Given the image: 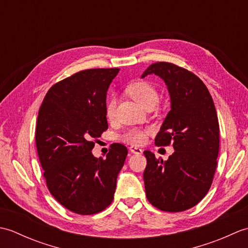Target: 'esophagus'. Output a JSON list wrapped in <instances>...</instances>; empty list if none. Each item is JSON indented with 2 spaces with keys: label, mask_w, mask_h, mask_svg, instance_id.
Returning a JSON list of instances; mask_svg holds the SVG:
<instances>
[{
  "label": "esophagus",
  "mask_w": 248,
  "mask_h": 248,
  "mask_svg": "<svg viewBox=\"0 0 248 248\" xmlns=\"http://www.w3.org/2000/svg\"><path fill=\"white\" fill-rule=\"evenodd\" d=\"M130 151L132 152V154H134V155H141V154H143V150H141L140 148H139V147H135V146H131L130 147Z\"/></svg>",
  "instance_id": "34e87169"
}]
</instances>
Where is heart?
Wrapping results in <instances>:
<instances>
[{
  "label": "heart",
  "mask_w": 248,
  "mask_h": 248,
  "mask_svg": "<svg viewBox=\"0 0 248 248\" xmlns=\"http://www.w3.org/2000/svg\"><path fill=\"white\" fill-rule=\"evenodd\" d=\"M127 93L144 108L151 104L155 105L157 99H159V94H157L155 86L146 81H136L131 83L127 88ZM115 108L116 99L110 98L107 103V108H105V114L108 118H112L115 115ZM124 140L128 143L140 144L145 140V133L138 130H131L124 135Z\"/></svg>",
  "instance_id": "heart-1"
}]
</instances>
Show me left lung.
Listing matches in <instances>:
<instances>
[{"label": "left lung", "instance_id": "1", "mask_svg": "<svg viewBox=\"0 0 248 248\" xmlns=\"http://www.w3.org/2000/svg\"><path fill=\"white\" fill-rule=\"evenodd\" d=\"M164 81L170 98L168 112L155 136V145L172 144L175 152L166 162L146 150V196L167 212L196 205L208 193L217 170L219 127L211 94L194 73L170 62H155L141 75Z\"/></svg>", "mask_w": 248, "mask_h": 248}]
</instances>
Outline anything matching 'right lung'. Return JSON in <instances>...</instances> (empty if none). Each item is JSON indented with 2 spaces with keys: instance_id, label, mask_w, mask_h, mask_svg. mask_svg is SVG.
Returning <instances> with one entry per match:
<instances>
[{
  "instance_id": "obj_1",
  "label": "right lung",
  "mask_w": 248,
  "mask_h": 248,
  "mask_svg": "<svg viewBox=\"0 0 248 248\" xmlns=\"http://www.w3.org/2000/svg\"><path fill=\"white\" fill-rule=\"evenodd\" d=\"M118 68L88 69L52 86L41 104L36 147L50 193L70 211L91 215L113 202L128 155L115 143L105 159L93 156L92 140L108 130L107 93Z\"/></svg>"
}]
</instances>
